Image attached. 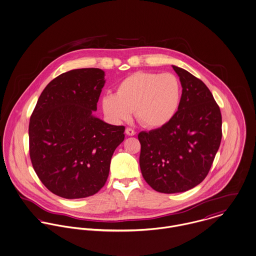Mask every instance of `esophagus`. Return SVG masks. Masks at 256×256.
<instances>
[{"label": "esophagus", "mask_w": 256, "mask_h": 256, "mask_svg": "<svg viewBox=\"0 0 256 256\" xmlns=\"http://www.w3.org/2000/svg\"><path fill=\"white\" fill-rule=\"evenodd\" d=\"M126 134L128 136H136V132H134L132 128H126Z\"/></svg>", "instance_id": "esophagus-1"}]
</instances>
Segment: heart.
I'll list each match as a JSON object with an SVG mask.
<instances>
[{"label":"heart","mask_w":256,"mask_h":256,"mask_svg":"<svg viewBox=\"0 0 256 256\" xmlns=\"http://www.w3.org/2000/svg\"><path fill=\"white\" fill-rule=\"evenodd\" d=\"M182 100V84L170 72H138L124 78L116 94L102 98V110L113 122L128 120L132 111L142 126L159 128L170 122Z\"/></svg>","instance_id":"b5f03b06"}]
</instances>
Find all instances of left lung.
Here are the masks:
<instances>
[{
  "label": "left lung",
  "mask_w": 256,
  "mask_h": 256,
  "mask_svg": "<svg viewBox=\"0 0 256 256\" xmlns=\"http://www.w3.org/2000/svg\"><path fill=\"white\" fill-rule=\"evenodd\" d=\"M172 66L182 87L180 108L166 126L138 134L142 176L163 194L184 192L199 184L222 138L220 108L208 87L188 70Z\"/></svg>",
  "instance_id": "1"
}]
</instances>
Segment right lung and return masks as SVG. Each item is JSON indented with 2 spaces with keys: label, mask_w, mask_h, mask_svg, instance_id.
I'll list each match as a JSON object with an SVG mask.
<instances>
[{
  "label": "right lung",
  "mask_w": 256,
  "mask_h": 256,
  "mask_svg": "<svg viewBox=\"0 0 256 256\" xmlns=\"http://www.w3.org/2000/svg\"><path fill=\"white\" fill-rule=\"evenodd\" d=\"M100 68L62 74L45 87L29 122V154L42 184L62 198H84L105 184L124 126L94 116L105 86Z\"/></svg>",
  "instance_id": "obj_1"
}]
</instances>
